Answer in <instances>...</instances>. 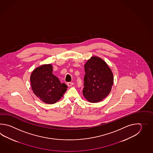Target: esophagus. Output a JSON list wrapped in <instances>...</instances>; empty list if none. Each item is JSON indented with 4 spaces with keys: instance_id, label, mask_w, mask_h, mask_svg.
Instances as JSON below:
<instances>
[{
    "instance_id": "obj_1",
    "label": "esophagus",
    "mask_w": 153,
    "mask_h": 153,
    "mask_svg": "<svg viewBox=\"0 0 153 153\" xmlns=\"http://www.w3.org/2000/svg\"><path fill=\"white\" fill-rule=\"evenodd\" d=\"M73 84H74V83L72 82H69L67 83V85H68V86H69V87L72 86V85H73Z\"/></svg>"
}]
</instances>
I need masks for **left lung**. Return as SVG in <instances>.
<instances>
[{"label":"left lung","instance_id":"1","mask_svg":"<svg viewBox=\"0 0 153 153\" xmlns=\"http://www.w3.org/2000/svg\"><path fill=\"white\" fill-rule=\"evenodd\" d=\"M83 95L88 102L97 103L110 94L113 85V74L107 63L96 56L85 64Z\"/></svg>","mask_w":153,"mask_h":153}]
</instances>
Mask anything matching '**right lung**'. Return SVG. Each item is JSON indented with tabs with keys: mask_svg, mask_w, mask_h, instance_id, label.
<instances>
[{
	"mask_svg": "<svg viewBox=\"0 0 153 153\" xmlns=\"http://www.w3.org/2000/svg\"><path fill=\"white\" fill-rule=\"evenodd\" d=\"M52 65L45 64L34 69L30 76L33 93L46 104H54L59 101L67 88L52 74Z\"/></svg>",
	"mask_w": 153,
	"mask_h": 153,
	"instance_id": "obj_1",
	"label": "right lung"
}]
</instances>
